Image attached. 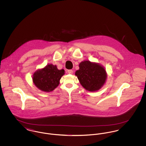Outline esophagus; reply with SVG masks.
Wrapping results in <instances>:
<instances>
[{
	"label": "esophagus",
	"mask_w": 146,
	"mask_h": 146,
	"mask_svg": "<svg viewBox=\"0 0 146 146\" xmlns=\"http://www.w3.org/2000/svg\"><path fill=\"white\" fill-rule=\"evenodd\" d=\"M67 72H68V74H72L73 73V71L72 70H68Z\"/></svg>",
	"instance_id": "esophagus-1"
}]
</instances>
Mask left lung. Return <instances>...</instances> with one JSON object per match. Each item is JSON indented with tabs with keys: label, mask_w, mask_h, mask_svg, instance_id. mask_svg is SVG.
<instances>
[{
	"label": "left lung",
	"mask_w": 146,
	"mask_h": 146,
	"mask_svg": "<svg viewBox=\"0 0 146 146\" xmlns=\"http://www.w3.org/2000/svg\"><path fill=\"white\" fill-rule=\"evenodd\" d=\"M79 67V70H76L75 75L86 90L96 91L104 86L107 76L104 67L90 61H82Z\"/></svg>",
	"instance_id": "8db88e82"
}]
</instances>
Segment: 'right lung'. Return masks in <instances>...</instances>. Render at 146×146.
<instances>
[{"label":"right lung","mask_w":146,"mask_h":146,"mask_svg":"<svg viewBox=\"0 0 146 146\" xmlns=\"http://www.w3.org/2000/svg\"><path fill=\"white\" fill-rule=\"evenodd\" d=\"M64 74V70L57 69L56 65L49 64L44 68L37 70L33 75L35 86L45 92L54 90L60 84V80Z\"/></svg>","instance_id":"right-lung-1"}]
</instances>
